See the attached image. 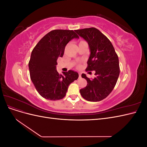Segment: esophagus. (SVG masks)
Wrapping results in <instances>:
<instances>
[{"instance_id":"esophagus-1","label":"esophagus","mask_w":147,"mask_h":147,"mask_svg":"<svg viewBox=\"0 0 147 147\" xmlns=\"http://www.w3.org/2000/svg\"><path fill=\"white\" fill-rule=\"evenodd\" d=\"M79 78H81V74L79 73Z\"/></svg>"}]
</instances>
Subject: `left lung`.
<instances>
[{"label":"left lung","instance_id":"obj_1","mask_svg":"<svg viewBox=\"0 0 147 147\" xmlns=\"http://www.w3.org/2000/svg\"><path fill=\"white\" fill-rule=\"evenodd\" d=\"M75 31L85 40L90 48L86 71L94 70L96 75L94 78L90 79L82 74V77L86 80L87 85L80 92L86 100L100 101L110 94L116 85L120 72L118 55L109 39L97 29Z\"/></svg>","mask_w":147,"mask_h":147}]
</instances>
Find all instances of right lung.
<instances>
[{
    "label": "right lung",
    "mask_w": 147,
    "mask_h": 147,
    "mask_svg": "<svg viewBox=\"0 0 147 147\" xmlns=\"http://www.w3.org/2000/svg\"><path fill=\"white\" fill-rule=\"evenodd\" d=\"M74 38L78 36L73 30H53L34 48L29 62L30 77L43 98L63 99L69 84L78 79V74L73 70L63 72V75L56 70L57 58L63 56L66 45Z\"/></svg>",
    "instance_id": "add662e5"
}]
</instances>
